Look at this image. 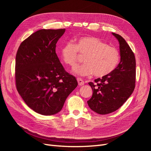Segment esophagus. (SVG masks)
<instances>
[{"mask_svg": "<svg viewBox=\"0 0 151 151\" xmlns=\"http://www.w3.org/2000/svg\"><path fill=\"white\" fill-rule=\"evenodd\" d=\"M77 82H78V84L79 85V86H83L84 84V81L82 79H81V78H77Z\"/></svg>", "mask_w": 151, "mask_h": 151, "instance_id": "1", "label": "esophagus"}]
</instances>
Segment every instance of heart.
Listing matches in <instances>:
<instances>
[{
  "instance_id": "heart-1",
  "label": "heart",
  "mask_w": 151,
  "mask_h": 151,
  "mask_svg": "<svg viewBox=\"0 0 151 151\" xmlns=\"http://www.w3.org/2000/svg\"><path fill=\"white\" fill-rule=\"evenodd\" d=\"M79 53L84 58V64L74 68V72L79 76L103 77L115 70L120 62V53L116 48L93 36H84L74 43L67 42L60 49V56L65 64L74 67L76 65Z\"/></svg>"
}]
</instances>
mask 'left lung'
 <instances>
[{
    "mask_svg": "<svg viewBox=\"0 0 151 151\" xmlns=\"http://www.w3.org/2000/svg\"><path fill=\"white\" fill-rule=\"evenodd\" d=\"M112 34L120 44L119 64L110 74L88 83L93 93L88 104L93 111L100 115H106L119 109L130 96L135 86V55L120 35Z\"/></svg>",
    "mask_w": 151,
    "mask_h": 151,
    "instance_id": "1",
    "label": "left lung"
}]
</instances>
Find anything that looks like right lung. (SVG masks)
Returning a JSON list of instances; mask_svg holds the SVG:
<instances>
[{
  "mask_svg": "<svg viewBox=\"0 0 151 151\" xmlns=\"http://www.w3.org/2000/svg\"><path fill=\"white\" fill-rule=\"evenodd\" d=\"M65 29H40L22 42L16 57V89L35 112L52 115L60 111L78 85L65 71L56 53V44Z\"/></svg>",
  "mask_w": 151,
  "mask_h": 151,
  "instance_id": "right-lung-1",
  "label": "right lung"
}]
</instances>
